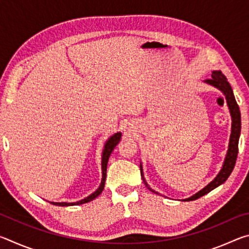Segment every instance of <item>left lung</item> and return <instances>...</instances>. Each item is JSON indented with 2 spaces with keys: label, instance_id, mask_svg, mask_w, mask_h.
<instances>
[{
  "label": "left lung",
  "instance_id": "left-lung-1",
  "mask_svg": "<svg viewBox=\"0 0 249 249\" xmlns=\"http://www.w3.org/2000/svg\"><path fill=\"white\" fill-rule=\"evenodd\" d=\"M204 83L210 84V86L216 88V89L220 90L225 96L227 107H229L231 117V127L229 149H227L224 162H223L221 170H220V172H218L215 178L211 181L209 184H206L203 189H201L200 191H197L196 195H193L192 196L188 197V199H184L183 201H193V200L199 199V197L203 196L204 195H206V193L212 191L213 189L217 188L218 185L224 183L227 180V178L230 177V175L231 174V171H233V169H234L236 158H237V154H238V141H239V136H241V127H242L241 112H239V107H238L237 103H236V100H235V96L233 93V90H231V84L229 83V81H227L225 75L223 74L222 71H220V70L213 71L212 78L204 80ZM141 174H142V180H144V182L146 184V187L148 188L150 191H153L154 193H158L155 190H153V189H151L148 185V183L146 182V180L144 178V172H142V162H141Z\"/></svg>",
  "mask_w": 249,
  "mask_h": 249
}]
</instances>
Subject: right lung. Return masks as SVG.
I'll return each instance as SVG.
<instances>
[{
  "instance_id": "1",
  "label": "right lung",
  "mask_w": 249,
  "mask_h": 249,
  "mask_svg": "<svg viewBox=\"0 0 249 249\" xmlns=\"http://www.w3.org/2000/svg\"><path fill=\"white\" fill-rule=\"evenodd\" d=\"M121 137H122V133L117 132L114 135H112V136L107 141V142H105L104 148H103V151H102V161H101V168H102V180H101V183L99 185V188L96 189V190L93 193H91L90 196H88L87 197H84V199L80 200L78 202H50V203L53 204V205H58V206H71V205H79V204L88 203V202H90L92 200H94L95 197H98L101 195V193H102L103 189H104V185H105L108 158H109V156H111L113 149H114L116 145L120 142Z\"/></svg>"
}]
</instances>
